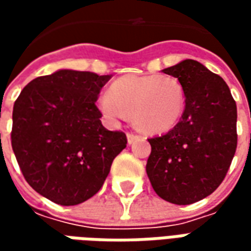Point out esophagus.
<instances>
[{
	"instance_id": "1",
	"label": "esophagus",
	"mask_w": 251,
	"mask_h": 251,
	"mask_svg": "<svg viewBox=\"0 0 251 251\" xmlns=\"http://www.w3.org/2000/svg\"><path fill=\"white\" fill-rule=\"evenodd\" d=\"M137 138H138V136L134 134V133H127V144H129V145H131L133 142L136 141Z\"/></svg>"
}]
</instances>
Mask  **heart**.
Listing matches in <instances>:
<instances>
[{
  "label": "heart",
  "mask_w": 251,
  "mask_h": 251,
  "mask_svg": "<svg viewBox=\"0 0 251 251\" xmlns=\"http://www.w3.org/2000/svg\"><path fill=\"white\" fill-rule=\"evenodd\" d=\"M98 106L111 121L124 120L129 113L141 130L157 134L179 124L185 110V91L174 76L125 75L113 82Z\"/></svg>",
  "instance_id": "obj_1"
}]
</instances>
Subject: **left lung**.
I'll return each mask as SVG.
<instances>
[{
	"label": "left lung",
	"mask_w": 251,
	"mask_h": 251,
	"mask_svg": "<svg viewBox=\"0 0 251 251\" xmlns=\"http://www.w3.org/2000/svg\"><path fill=\"white\" fill-rule=\"evenodd\" d=\"M185 91L184 114L172 130L148 141L147 174L154 192L174 204L204 199L225 179L237 149V104L219 75L196 60L163 70Z\"/></svg>",
	"instance_id": "obj_1"
}]
</instances>
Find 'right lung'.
Returning a JSON list of instances; mask_svg holds the SVG:
<instances>
[{"label":"right lung","mask_w":251,"mask_h":251,"mask_svg":"<svg viewBox=\"0 0 251 251\" xmlns=\"http://www.w3.org/2000/svg\"><path fill=\"white\" fill-rule=\"evenodd\" d=\"M111 75L59 70L28 83L13 106L12 148L36 192L60 205L83 203L102 188L125 149L95 106Z\"/></svg>","instance_id":"add662e5"}]
</instances>
